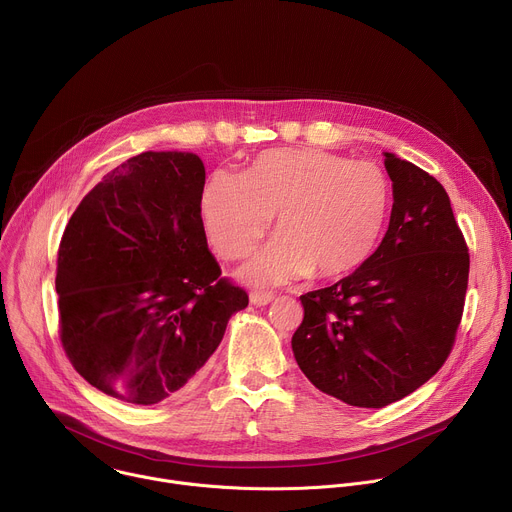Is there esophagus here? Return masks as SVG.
I'll return each mask as SVG.
<instances>
[{
  "label": "esophagus",
  "instance_id": "34e87169",
  "mask_svg": "<svg viewBox=\"0 0 512 512\" xmlns=\"http://www.w3.org/2000/svg\"><path fill=\"white\" fill-rule=\"evenodd\" d=\"M249 298H251V304H255V306H267L269 302H273L275 296L271 294V291H251Z\"/></svg>",
  "mask_w": 512,
  "mask_h": 512
}]
</instances>
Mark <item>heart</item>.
<instances>
[{"instance_id":"b5f03b06","label":"heart","mask_w":512,"mask_h":512,"mask_svg":"<svg viewBox=\"0 0 512 512\" xmlns=\"http://www.w3.org/2000/svg\"><path fill=\"white\" fill-rule=\"evenodd\" d=\"M389 174L316 148L259 154L243 174L216 170L200 198L202 223L223 259L253 251L275 214L277 237L241 271L253 285L340 277L367 261L387 225Z\"/></svg>"}]
</instances>
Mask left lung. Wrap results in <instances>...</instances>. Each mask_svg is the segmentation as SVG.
I'll list each match as a JSON object with an SVG mask.
<instances>
[{
    "label": "left lung",
    "instance_id": "1",
    "mask_svg": "<svg viewBox=\"0 0 512 512\" xmlns=\"http://www.w3.org/2000/svg\"><path fill=\"white\" fill-rule=\"evenodd\" d=\"M393 210L379 249L352 275L300 296L291 348L320 391L385 407L427 383L462 322L470 255L444 186L385 154Z\"/></svg>",
    "mask_w": 512,
    "mask_h": 512
}]
</instances>
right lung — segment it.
<instances>
[{
  "label": "right lung",
  "instance_id": "add662e5",
  "mask_svg": "<svg viewBox=\"0 0 512 512\" xmlns=\"http://www.w3.org/2000/svg\"><path fill=\"white\" fill-rule=\"evenodd\" d=\"M204 164L129 158L81 200L58 247V336L75 371L133 405L184 393L247 291L221 275L200 214Z\"/></svg>",
  "mask_w": 512,
  "mask_h": 512
}]
</instances>
